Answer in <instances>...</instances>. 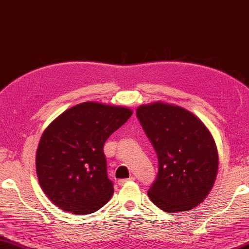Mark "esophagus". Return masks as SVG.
Masks as SVG:
<instances>
[{
    "label": "esophagus",
    "mask_w": 249,
    "mask_h": 249,
    "mask_svg": "<svg viewBox=\"0 0 249 249\" xmlns=\"http://www.w3.org/2000/svg\"><path fill=\"white\" fill-rule=\"evenodd\" d=\"M134 180H135V178H134V177L128 178V179H121V180H118V184H120V185H123V184H125V183L131 182V181H134Z\"/></svg>",
    "instance_id": "34e87169"
}]
</instances>
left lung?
Returning <instances> with one entry per match:
<instances>
[{
	"label": "left lung",
	"mask_w": 249,
	"mask_h": 249,
	"mask_svg": "<svg viewBox=\"0 0 249 249\" xmlns=\"http://www.w3.org/2000/svg\"><path fill=\"white\" fill-rule=\"evenodd\" d=\"M136 116L159 160L147 196L165 213L200 205L213 187L218 151L207 126L183 107L157 102L141 105Z\"/></svg>",
	"instance_id": "8db88e82"
}]
</instances>
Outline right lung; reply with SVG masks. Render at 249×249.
Here are the masks:
<instances>
[{
    "label": "right lung",
    "instance_id": "obj_1",
    "mask_svg": "<svg viewBox=\"0 0 249 249\" xmlns=\"http://www.w3.org/2000/svg\"><path fill=\"white\" fill-rule=\"evenodd\" d=\"M128 107L86 102L67 109L44 129L36 155V176L50 201L73 214H89L114 194L103 147L132 116Z\"/></svg>",
    "mask_w": 249,
    "mask_h": 249
}]
</instances>
